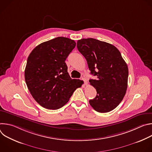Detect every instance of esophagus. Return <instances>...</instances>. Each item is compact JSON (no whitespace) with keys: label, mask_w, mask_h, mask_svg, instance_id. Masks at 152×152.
I'll return each instance as SVG.
<instances>
[{"label":"esophagus","mask_w":152,"mask_h":152,"mask_svg":"<svg viewBox=\"0 0 152 152\" xmlns=\"http://www.w3.org/2000/svg\"><path fill=\"white\" fill-rule=\"evenodd\" d=\"M81 80H82L84 82V84H85V85H87L88 82H87V79H86V78H85V77H82Z\"/></svg>","instance_id":"34e87169"}]
</instances>
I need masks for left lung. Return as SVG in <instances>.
I'll list each match as a JSON object with an SVG mask.
<instances>
[{
    "label": "left lung",
    "mask_w": 152,
    "mask_h": 152,
    "mask_svg": "<svg viewBox=\"0 0 152 152\" xmlns=\"http://www.w3.org/2000/svg\"><path fill=\"white\" fill-rule=\"evenodd\" d=\"M77 48L85 58L96 79L89 82L96 88L97 96L89 102L101 113L110 112L122 101L127 87L128 67L120 51L113 45L94 38H83Z\"/></svg>",
    "instance_id": "1"
}]
</instances>
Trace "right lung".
Segmentation results:
<instances>
[{"instance_id": "add662e5", "label": "right lung", "mask_w": 152, "mask_h": 152, "mask_svg": "<svg viewBox=\"0 0 152 152\" xmlns=\"http://www.w3.org/2000/svg\"><path fill=\"white\" fill-rule=\"evenodd\" d=\"M76 45L73 39L59 37L41 43L28 58L27 86L35 101L46 109L62 107L82 85V80L70 77L65 62Z\"/></svg>"}]
</instances>
